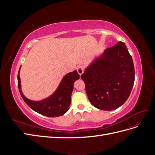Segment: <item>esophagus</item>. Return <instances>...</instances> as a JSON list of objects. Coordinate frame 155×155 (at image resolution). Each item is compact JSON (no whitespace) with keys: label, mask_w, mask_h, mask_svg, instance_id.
Returning a JSON list of instances; mask_svg holds the SVG:
<instances>
[{"label":"esophagus","mask_w":155,"mask_h":155,"mask_svg":"<svg viewBox=\"0 0 155 155\" xmlns=\"http://www.w3.org/2000/svg\"><path fill=\"white\" fill-rule=\"evenodd\" d=\"M77 71L78 72V74H79V76H81V75L83 73V71H84V68L82 66H78V68H77Z\"/></svg>","instance_id":"1"}]
</instances>
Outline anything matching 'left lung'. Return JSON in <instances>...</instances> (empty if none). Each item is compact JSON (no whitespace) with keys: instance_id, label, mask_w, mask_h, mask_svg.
Segmentation results:
<instances>
[{"instance_id":"8db88e82","label":"left lung","mask_w":155,"mask_h":155,"mask_svg":"<svg viewBox=\"0 0 155 155\" xmlns=\"http://www.w3.org/2000/svg\"><path fill=\"white\" fill-rule=\"evenodd\" d=\"M89 101L97 109L112 110L128 99L134 83L133 59L123 42L107 48L81 75Z\"/></svg>"}]
</instances>
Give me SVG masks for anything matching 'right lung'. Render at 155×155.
<instances>
[{"label": "right lung", "instance_id": "add662e5", "mask_svg": "<svg viewBox=\"0 0 155 155\" xmlns=\"http://www.w3.org/2000/svg\"><path fill=\"white\" fill-rule=\"evenodd\" d=\"M21 68V67H20ZM20 68L17 75L18 88L23 100L32 110L48 117H58L66 113L71 103V94L74 83L79 78L76 70L65 75L57 90L50 97L39 101L30 100L23 95L21 91Z\"/></svg>", "mask_w": 155, "mask_h": 155}]
</instances>
